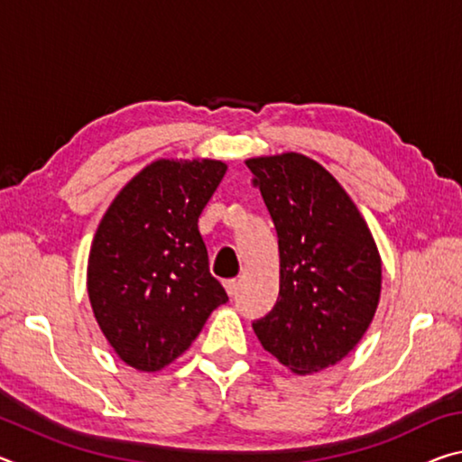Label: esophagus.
Wrapping results in <instances>:
<instances>
[{"label": "esophagus", "mask_w": 462, "mask_h": 462, "mask_svg": "<svg viewBox=\"0 0 462 462\" xmlns=\"http://www.w3.org/2000/svg\"><path fill=\"white\" fill-rule=\"evenodd\" d=\"M224 287H226V291H228L230 297L236 295V291H238V281H236V279H226V281H224Z\"/></svg>", "instance_id": "esophagus-1"}]
</instances>
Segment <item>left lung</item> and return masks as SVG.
<instances>
[{
    "label": "left lung",
    "instance_id": "8db88e82",
    "mask_svg": "<svg viewBox=\"0 0 462 462\" xmlns=\"http://www.w3.org/2000/svg\"><path fill=\"white\" fill-rule=\"evenodd\" d=\"M279 238V297L253 328L297 374L342 361L371 326L381 256L355 201L300 152L248 159Z\"/></svg>",
    "mask_w": 462,
    "mask_h": 462
}]
</instances>
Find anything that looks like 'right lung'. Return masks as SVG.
I'll use <instances>...</instances> for the list:
<instances>
[{"label":"right lung","instance_id":"1","mask_svg":"<svg viewBox=\"0 0 462 462\" xmlns=\"http://www.w3.org/2000/svg\"><path fill=\"white\" fill-rule=\"evenodd\" d=\"M226 169L212 159L154 161L97 226L88 263L93 316L116 355L138 371L173 363L228 301L198 228Z\"/></svg>","mask_w":462,"mask_h":462}]
</instances>
